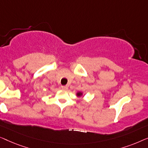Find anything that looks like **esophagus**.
<instances>
[{
	"label": "esophagus",
	"mask_w": 148,
	"mask_h": 148,
	"mask_svg": "<svg viewBox=\"0 0 148 148\" xmlns=\"http://www.w3.org/2000/svg\"><path fill=\"white\" fill-rule=\"evenodd\" d=\"M68 87L67 86H62V90H67Z\"/></svg>",
	"instance_id": "1"
}]
</instances>
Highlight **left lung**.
Returning <instances> with one entry per match:
<instances>
[{
	"label": "left lung",
	"instance_id": "8db88e82",
	"mask_svg": "<svg viewBox=\"0 0 148 148\" xmlns=\"http://www.w3.org/2000/svg\"><path fill=\"white\" fill-rule=\"evenodd\" d=\"M83 95H84V93H83V92H76V95L78 97H82V96H83Z\"/></svg>",
	"mask_w": 148,
	"mask_h": 148
}]
</instances>
